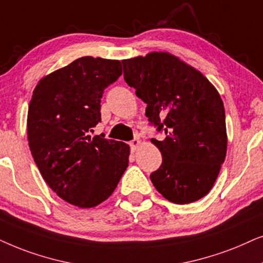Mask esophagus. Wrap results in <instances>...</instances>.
Listing matches in <instances>:
<instances>
[{"label": "esophagus", "instance_id": "esophagus-1", "mask_svg": "<svg viewBox=\"0 0 263 263\" xmlns=\"http://www.w3.org/2000/svg\"><path fill=\"white\" fill-rule=\"evenodd\" d=\"M139 144H141V141H139V138H135L132 139L131 142H129V146H131V150L132 152H136L137 150V148L139 146Z\"/></svg>", "mask_w": 263, "mask_h": 263}]
</instances>
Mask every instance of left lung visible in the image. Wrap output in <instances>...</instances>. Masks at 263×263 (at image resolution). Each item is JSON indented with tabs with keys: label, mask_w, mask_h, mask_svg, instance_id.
Segmentation results:
<instances>
[{
	"label": "left lung",
	"mask_w": 263,
	"mask_h": 263,
	"mask_svg": "<svg viewBox=\"0 0 263 263\" xmlns=\"http://www.w3.org/2000/svg\"><path fill=\"white\" fill-rule=\"evenodd\" d=\"M125 82L146 103L150 124L166 138L152 143L162 163L150 179L170 202L187 204L212 190L225 161V108L214 85L170 52L122 60Z\"/></svg>",
	"instance_id": "obj_1"
}]
</instances>
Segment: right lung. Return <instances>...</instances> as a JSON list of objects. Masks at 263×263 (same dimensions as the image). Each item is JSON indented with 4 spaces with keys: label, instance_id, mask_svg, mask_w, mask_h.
Listing matches in <instances>:
<instances>
[{
    "label": "right lung",
    "instance_id": "obj_1",
    "mask_svg": "<svg viewBox=\"0 0 263 263\" xmlns=\"http://www.w3.org/2000/svg\"><path fill=\"white\" fill-rule=\"evenodd\" d=\"M121 73L119 60L84 56L45 76L33 90L27 113L31 154L49 187L76 207L106 201L128 166L127 144L89 135L101 121L104 89Z\"/></svg>",
    "mask_w": 263,
    "mask_h": 263
}]
</instances>
